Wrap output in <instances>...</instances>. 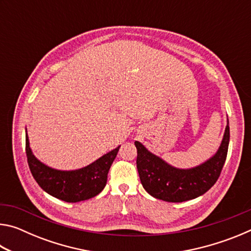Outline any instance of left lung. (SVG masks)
Listing matches in <instances>:
<instances>
[{
	"instance_id": "obj_1",
	"label": "left lung",
	"mask_w": 251,
	"mask_h": 251,
	"mask_svg": "<svg viewBox=\"0 0 251 251\" xmlns=\"http://www.w3.org/2000/svg\"><path fill=\"white\" fill-rule=\"evenodd\" d=\"M229 137L227 124L218 151L203 164L190 169L173 167L148 151L141 143L135 142L136 165L143 187L151 196L169 202H181L201 196L220 176L226 161Z\"/></svg>"
}]
</instances>
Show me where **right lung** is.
<instances>
[{"label": "right lung", "mask_w": 251, "mask_h": 251, "mask_svg": "<svg viewBox=\"0 0 251 251\" xmlns=\"http://www.w3.org/2000/svg\"><path fill=\"white\" fill-rule=\"evenodd\" d=\"M25 151L29 171L42 189L61 201L77 202L95 197L104 189L108 171L120 151V146L88 166L71 172L53 169L35 158L29 148L27 134L25 136Z\"/></svg>", "instance_id": "1"}]
</instances>
